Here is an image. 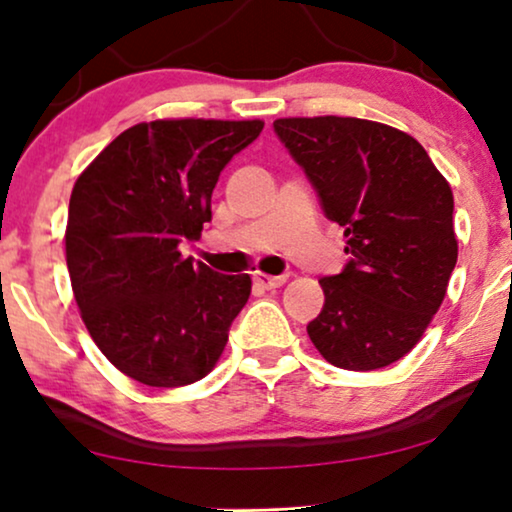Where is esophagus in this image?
I'll use <instances>...</instances> for the list:
<instances>
[{
    "instance_id": "esophagus-1",
    "label": "esophagus",
    "mask_w": 512,
    "mask_h": 512,
    "mask_svg": "<svg viewBox=\"0 0 512 512\" xmlns=\"http://www.w3.org/2000/svg\"><path fill=\"white\" fill-rule=\"evenodd\" d=\"M286 279H289V275H277V277H272V275H265V272H254V282L258 284V286H263V289H279V286H284L286 284Z\"/></svg>"
}]
</instances>
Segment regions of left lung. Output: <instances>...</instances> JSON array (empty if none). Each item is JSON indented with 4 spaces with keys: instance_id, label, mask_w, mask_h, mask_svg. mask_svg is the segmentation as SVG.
<instances>
[{
    "instance_id": "obj_1",
    "label": "left lung",
    "mask_w": 512,
    "mask_h": 512,
    "mask_svg": "<svg viewBox=\"0 0 512 512\" xmlns=\"http://www.w3.org/2000/svg\"><path fill=\"white\" fill-rule=\"evenodd\" d=\"M279 142L303 167L326 219L345 228L349 261L321 277L324 307L307 335L333 366L403 359L443 303L457 265L454 198L424 146L363 118H279Z\"/></svg>"
}]
</instances>
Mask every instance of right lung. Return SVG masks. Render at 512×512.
Segmentation results:
<instances>
[{
	"instance_id": "1",
	"label": "right lung",
	"mask_w": 512,
	"mask_h": 512,
	"mask_svg": "<svg viewBox=\"0 0 512 512\" xmlns=\"http://www.w3.org/2000/svg\"><path fill=\"white\" fill-rule=\"evenodd\" d=\"M263 121L137 123L121 132L69 198L67 268L90 338L149 387H186L216 366L249 275H219L184 258L212 221V191Z\"/></svg>"
}]
</instances>
